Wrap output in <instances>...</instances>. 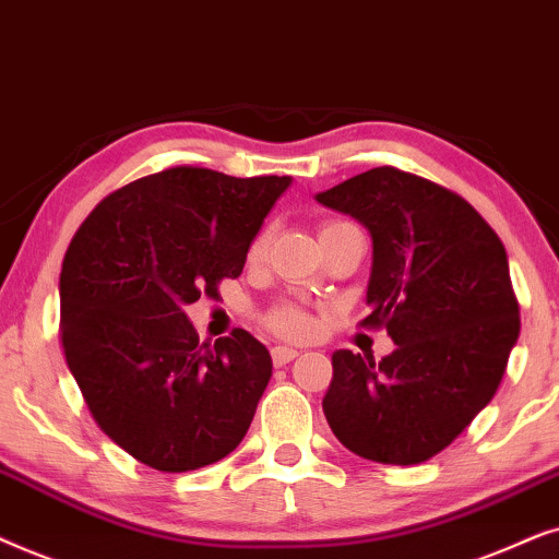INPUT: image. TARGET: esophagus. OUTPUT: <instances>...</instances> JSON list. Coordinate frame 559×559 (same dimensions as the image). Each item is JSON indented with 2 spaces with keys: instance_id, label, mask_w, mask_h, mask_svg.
I'll return each mask as SVG.
<instances>
[{
  "instance_id": "34e87169",
  "label": "esophagus",
  "mask_w": 559,
  "mask_h": 559,
  "mask_svg": "<svg viewBox=\"0 0 559 559\" xmlns=\"http://www.w3.org/2000/svg\"><path fill=\"white\" fill-rule=\"evenodd\" d=\"M296 355H299V353H296V349L294 347H273L271 349V357H273V366H286V362H292L294 360V357Z\"/></svg>"
}]
</instances>
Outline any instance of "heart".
<instances>
[{
  "label": "heart",
  "instance_id": "obj_1",
  "mask_svg": "<svg viewBox=\"0 0 559 559\" xmlns=\"http://www.w3.org/2000/svg\"><path fill=\"white\" fill-rule=\"evenodd\" d=\"M330 225H337V222H330ZM326 227V225H324ZM267 245V237L265 235H258L255 240H252V248H250V258H260L263 255ZM263 326L267 332L278 334V337H286V340H301L307 337L311 332V326H314V319L304 307L294 301H281L275 304L273 309L265 311L263 317Z\"/></svg>",
  "mask_w": 559,
  "mask_h": 559
}]
</instances>
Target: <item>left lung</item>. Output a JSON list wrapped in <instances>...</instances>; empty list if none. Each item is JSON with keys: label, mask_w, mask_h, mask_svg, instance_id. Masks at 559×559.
Wrapping results in <instances>:
<instances>
[{"label": "left lung", "mask_w": 559, "mask_h": 559, "mask_svg": "<svg viewBox=\"0 0 559 559\" xmlns=\"http://www.w3.org/2000/svg\"><path fill=\"white\" fill-rule=\"evenodd\" d=\"M317 199L373 237V311L360 326L385 330L396 345L381 362L349 349L332 355L326 421L355 455L424 463L488 406L519 340L503 242L460 193L393 166Z\"/></svg>", "instance_id": "obj_1"}]
</instances>
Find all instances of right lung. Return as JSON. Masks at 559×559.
<instances>
[{
    "label": "right lung",
    "instance_id": "1",
    "mask_svg": "<svg viewBox=\"0 0 559 559\" xmlns=\"http://www.w3.org/2000/svg\"><path fill=\"white\" fill-rule=\"evenodd\" d=\"M288 176L174 166L111 191L61 267V345L96 427L138 463L186 473L242 442L271 381L250 332L199 342L186 304L242 273Z\"/></svg>",
    "mask_w": 559,
    "mask_h": 559
}]
</instances>
